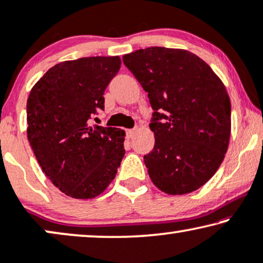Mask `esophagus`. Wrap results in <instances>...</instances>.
<instances>
[{"mask_svg": "<svg viewBox=\"0 0 263 263\" xmlns=\"http://www.w3.org/2000/svg\"><path fill=\"white\" fill-rule=\"evenodd\" d=\"M136 129L132 128V129H126V136H127V138H132L134 137Z\"/></svg>", "mask_w": 263, "mask_h": 263, "instance_id": "obj_1", "label": "esophagus"}]
</instances>
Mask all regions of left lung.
<instances>
[{
	"label": "left lung",
	"instance_id": "obj_1",
	"mask_svg": "<svg viewBox=\"0 0 263 263\" xmlns=\"http://www.w3.org/2000/svg\"><path fill=\"white\" fill-rule=\"evenodd\" d=\"M148 92L155 135L144 163L168 195L197 190L214 176L229 148L231 102L226 87L197 55L150 47L122 56Z\"/></svg>",
	"mask_w": 263,
	"mask_h": 263
}]
</instances>
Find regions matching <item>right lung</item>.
Instances as JSON below:
<instances>
[{"mask_svg": "<svg viewBox=\"0 0 263 263\" xmlns=\"http://www.w3.org/2000/svg\"><path fill=\"white\" fill-rule=\"evenodd\" d=\"M119 56H92L51 67L27 99V138L40 166L69 197L102 194L125 155V131L90 125L104 109V90L120 69Z\"/></svg>", "mask_w": 263, "mask_h": 263, "instance_id": "add662e5", "label": "right lung"}]
</instances>
